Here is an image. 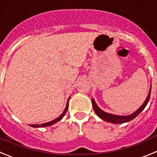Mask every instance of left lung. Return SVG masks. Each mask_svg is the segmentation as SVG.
Returning a JSON list of instances; mask_svg holds the SVG:
<instances>
[{
    "instance_id": "1",
    "label": "left lung",
    "mask_w": 157,
    "mask_h": 157,
    "mask_svg": "<svg viewBox=\"0 0 157 157\" xmlns=\"http://www.w3.org/2000/svg\"><path fill=\"white\" fill-rule=\"evenodd\" d=\"M150 94H151V87L149 89V94H148L147 97H146V99L145 100L144 103L141 105L138 109L134 112L133 113L130 114L128 116H119V115H114V114L108 113L104 112L103 110H101L99 107L97 105L96 102L94 101V98H91V101H92V106L93 109L95 112L96 115L98 116V117H100L101 120L103 121H107V122L113 123V124H124V123H127L128 121H132L133 119H135V117L142 112V110L145 109V107L146 106V105L148 104L149 101V98H150Z\"/></svg>"
}]
</instances>
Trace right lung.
Returning <instances> with one entry per match:
<instances>
[{"mask_svg": "<svg viewBox=\"0 0 157 157\" xmlns=\"http://www.w3.org/2000/svg\"><path fill=\"white\" fill-rule=\"evenodd\" d=\"M69 100H70V98H69L68 100H67V102H66V108H65V109H64V111H63V113H62L61 115L59 116V117H57L56 119L53 120V121H50V122L44 123V124H29V126H30V127H33V128H44V127L52 126V125H53V124H56V123L59 122V121H61V120L63 119V117L65 116V114H66V112H67V109H68Z\"/></svg>", "mask_w": 157, "mask_h": 157, "instance_id": "obj_1", "label": "right lung"}]
</instances>
